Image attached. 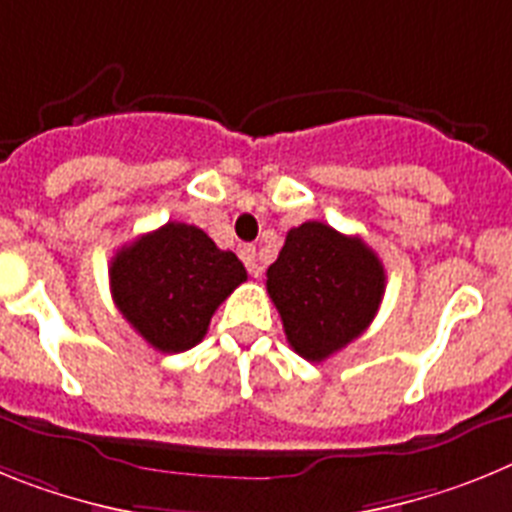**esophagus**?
<instances>
[{
    "mask_svg": "<svg viewBox=\"0 0 512 512\" xmlns=\"http://www.w3.org/2000/svg\"><path fill=\"white\" fill-rule=\"evenodd\" d=\"M239 255H242L244 265H247V270H250L252 278H260V275H262V265H260V260H257V250H255V247H250V244H247V247H242V252H239Z\"/></svg>",
    "mask_w": 512,
    "mask_h": 512,
    "instance_id": "1",
    "label": "esophagus"
}]
</instances>
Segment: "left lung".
<instances>
[{
    "mask_svg": "<svg viewBox=\"0 0 512 512\" xmlns=\"http://www.w3.org/2000/svg\"><path fill=\"white\" fill-rule=\"evenodd\" d=\"M386 273L361 237L306 221L286 234L268 268V293L286 340L301 358L319 363L366 332L384 299Z\"/></svg>",
    "mask_w": 512,
    "mask_h": 512,
    "instance_id": "left-lung-1",
    "label": "left lung"
}]
</instances>
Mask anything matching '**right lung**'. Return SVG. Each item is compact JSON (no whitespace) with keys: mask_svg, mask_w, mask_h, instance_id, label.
<instances>
[{"mask_svg":"<svg viewBox=\"0 0 512 512\" xmlns=\"http://www.w3.org/2000/svg\"><path fill=\"white\" fill-rule=\"evenodd\" d=\"M247 270L219 250L198 226L170 224L115 252L110 262L113 301L151 348L182 353L206 337L213 311Z\"/></svg>","mask_w":512,"mask_h":512,"instance_id":"right-lung-1","label":"right lung"}]
</instances>
